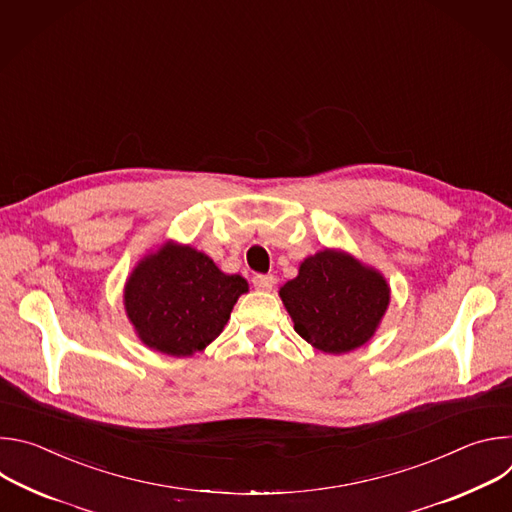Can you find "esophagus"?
I'll use <instances>...</instances> for the list:
<instances>
[{
    "label": "esophagus",
    "instance_id": "34e87169",
    "mask_svg": "<svg viewBox=\"0 0 512 512\" xmlns=\"http://www.w3.org/2000/svg\"><path fill=\"white\" fill-rule=\"evenodd\" d=\"M253 285L257 287V289H261V291H269V289H273V285H275V277L273 275H253Z\"/></svg>",
    "mask_w": 512,
    "mask_h": 512
}]
</instances>
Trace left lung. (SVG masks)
Returning <instances> with one entry per match:
<instances>
[{
	"mask_svg": "<svg viewBox=\"0 0 512 512\" xmlns=\"http://www.w3.org/2000/svg\"><path fill=\"white\" fill-rule=\"evenodd\" d=\"M279 296L304 340L322 352L342 354L375 334L389 306V285L375 269L326 249L308 257Z\"/></svg>",
	"mask_w": 512,
	"mask_h": 512,
	"instance_id": "1",
	"label": "left lung"
}]
</instances>
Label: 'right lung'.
<instances>
[{"label":"right lung","mask_w":512,"mask_h":512,"mask_svg":"<svg viewBox=\"0 0 512 512\" xmlns=\"http://www.w3.org/2000/svg\"><path fill=\"white\" fill-rule=\"evenodd\" d=\"M245 291L241 275L223 273L192 247L168 243L131 273L125 310L145 346L190 356L223 332Z\"/></svg>","instance_id":"1"}]
</instances>
